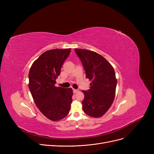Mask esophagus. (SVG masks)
<instances>
[{
	"label": "esophagus",
	"mask_w": 154,
	"mask_h": 154,
	"mask_svg": "<svg viewBox=\"0 0 154 154\" xmlns=\"http://www.w3.org/2000/svg\"><path fill=\"white\" fill-rule=\"evenodd\" d=\"M73 92H74V94H76V93L79 92V90H77V89H74V90H73Z\"/></svg>",
	"instance_id": "1"
}]
</instances>
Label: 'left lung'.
<instances>
[{"instance_id":"1","label":"left lung","mask_w":154,"mask_h":154,"mask_svg":"<svg viewBox=\"0 0 154 154\" xmlns=\"http://www.w3.org/2000/svg\"><path fill=\"white\" fill-rule=\"evenodd\" d=\"M82 61L86 78L91 81L90 89L84 94L83 111L88 116L99 118L103 116L114 102L117 79L112 65L103 56L95 52L75 48Z\"/></svg>"}]
</instances>
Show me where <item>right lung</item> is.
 <instances>
[{
    "instance_id": "obj_1",
    "label": "right lung",
    "mask_w": 154,
    "mask_h": 154,
    "mask_svg": "<svg viewBox=\"0 0 154 154\" xmlns=\"http://www.w3.org/2000/svg\"><path fill=\"white\" fill-rule=\"evenodd\" d=\"M70 48L45 51L32 63L29 73V88L37 108L52 121L66 117L72 102L71 88L55 87L62 64Z\"/></svg>"
}]
</instances>
